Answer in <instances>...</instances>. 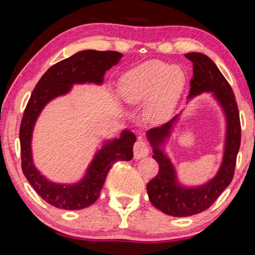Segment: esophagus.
<instances>
[{
	"label": "esophagus",
	"mask_w": 255,
	"mask_h": 255,
	"mask_svg": "<svg viewBox=\"0 0 255 255\" xmlns=\"http://www.w3.org/2000/svg\"><path fill=\"white\" fill-rule=\"evenodd\" d=\"M149 153L148 145L145 143L144 140H138L133 145V157L136 159H140L146 157Z\"/></svg>",
	"instance_id": "1"
}]
</instances>
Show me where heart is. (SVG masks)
I'll return each mask as SVG.
<instances>
[{"mask_svg":"<svg viewBox=\"0 0 255 255\" xmlns=\"http://www.w3.org/2000/svg\"><path fill=\"white\" fill-rule=\"evenodd\" d=\"M185 74L179 66L149 60L131 68L120 79L123 100L131 106H145L150 122L163 123L173 116L185 86Z\"/></svg>","mask_w":255,"mask_h":255,"instance_id":"1","label":"heart"}]
</instances>
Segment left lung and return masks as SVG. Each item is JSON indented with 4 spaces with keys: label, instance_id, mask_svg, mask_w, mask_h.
Segmentation results:
<instances>
[{
    "label": "left lung",
    "instance_id": "8db88e82",
    "mask_svg": "<svg viewBox=\"0 0 255 255\" xmlns=\"http://www.w3.org/2000/svg\"><path fill=\"white\" fill-rule=\"evenodd\" d=\"M193 64L188 100L202 93H211L221 106L226 122L225 143L221 166L213 179L199 185H184L179 181L174 164L165 154L166 141L178 124L181 112L162 126L146 132L153 148V158L158 163L157 175L147 183L152 205L162 213L174 217H187L208 209L232 182L236 156L241 145L240 114L231 85L208 56L201 53L184 55Z\"/></svg>",
    "mask_w": 255,
    "mask_h": 255
}]
</instances>
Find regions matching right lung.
<instances>
[{"label":"right lung","instance_id":"right-lung-1","mask_svg":"<svg viewBox=\"0 0 255 255\" xmlns=\"http://www.w3.org/2000/svg\"><path fill=\"white\" fill-rule=\"evenodd\" d=\"M123 54L118 51L82 50L51 66L38 82L25 107L20 126L22 171L29 183L46 202L59 209L80 210L91 206L100 196L108 172L117 161H130L136 136L125 129L119 138L105 140L80 181L75 183L53 182L34 166L32 132L41 111L54 99L65 96L74 84L103 83V76L117 65Z\"/></svg>","mask_w":255,"mask_h":255}]
</instances>
